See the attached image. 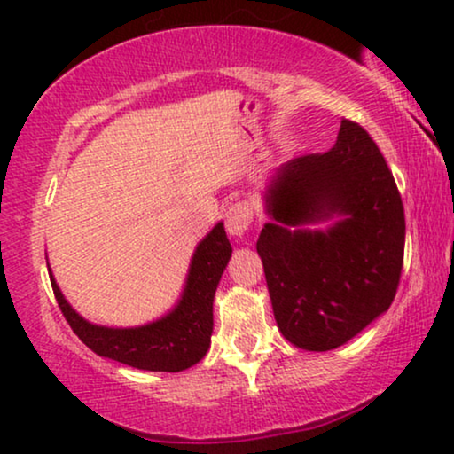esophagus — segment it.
I'll use <instances>...</instances> for the list:
<instances>
[{
	"mask_svg": "<svg viewBox=\"0 0 454 454\" xmlns=\"http://www.w3.org/2000/svg\"><path fill=\"white\" fill-rule=\"evenodd\" d=\"M252 223V208L246 202L233 204L231 208L227 210L225 227L229 235H244L246 229L250 227Z\"/></svg>",
	"mask_w": 454,
	"mask_h": 454,
	"instance_id": "1",
	"label": "esophagus"
}]
</instances>
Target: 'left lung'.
Listing matches in <instances>:
<instances>
[{"label": "left lung", "instance_id": "obj_1", "mask_svg": "<svg viewBox=\"0 0 454 454\" xmlns=\"http://www.w3.org/2000/svg\"><path fill=\"white\" fill-rule=\"evenodd\" d=\"M258 235L275 321L304 350L338 348L390 309L404 258L403 198L369 133L342 119L325 154L294 158L267 193ZM335 218L325 232L289 229Z\"/></svg>", "mask_w": 454, "mask_h": 454}]
</instances>
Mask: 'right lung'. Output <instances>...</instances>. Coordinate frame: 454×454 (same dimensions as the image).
I'll return each mask as SVG.
<instances>
[{"mask_svg": "<svg viewBox=\"0 0 454 454\" xmlns=\"http://www.w3.org/2000/svg\"><path fill=\"white\" fill-rule=\"evenodd\" d=\"M225 227L219 223L200 241L192 258L187 286L173 313L148 325L131 329L99 327L85 321L70 309L60 287L51 279V290L64 319L79 335V340L99 356L125 363L144 371H168L176 373L202 361L210 348L213 335V300L223 270L231 258Z\"/></svg>", "mask_w": 454, "mask_h": 454, "instance_id": "right-lung-1", "label": "right lung"}]
</instances>
